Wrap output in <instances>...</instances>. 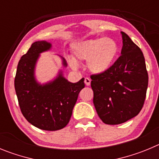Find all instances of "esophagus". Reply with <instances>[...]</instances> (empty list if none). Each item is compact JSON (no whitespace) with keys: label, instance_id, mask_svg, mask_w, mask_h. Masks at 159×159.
<instances>
[{"label":"esophagus","instance_id":"1","mask_svg":"<svg viewBox=\"0 0 159 159\" xmlns=\"http://www.w3.org/2000/svg\"><path fill=\"white\" fill-rule=\"evenodd\" d=\"M85 81V84L86 85H88V86H89V85H90V83H91V80H90L89 78H85V81Z\"/></svg>","mask_w":159,"mask_h":159}]
</instances>
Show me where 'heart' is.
<instances>
[{"instance_id": "obj_1", "label": "heart", "mask_w": 159, "mask_h": 159, "mask_svg": "<svg viewBox=\"0 0 159 159\" xmlns=\"http://www.w3.org/2000/svg\"><path fill=\"white\" fill-rule=\"evenodd\" d=\"M117 51L116 43L110 38L88 39L74 44V58L69 57L68 62L73 69H77L78 62H87L90 72L100 74L111 66Z\"/></svg>"}]
</instances>
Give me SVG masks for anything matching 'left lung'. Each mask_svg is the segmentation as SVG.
I'll return each mask as SVG.
<instances>
[{"label":"left lung","instance_id":"obj_1","mask_svg":"<svg viewBox=\"0 0 159 159\" xmlns=\"http://www.w3.org/2000/svg\"><path fill=\"white\" fill-rule=\"evenodd\" d=\"M121 55L105 72L91 75L93 104L106 124H123L136 116L143 106L148 74L142 51L121 31Z\"/></svg>","mask_w":159,"mask_h":159}]
</instances>
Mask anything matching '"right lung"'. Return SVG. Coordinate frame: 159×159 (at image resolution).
Wrapping results in <instances>:
<instances>
[{
	"label": "right lung",
	"instance_id": "1",
	"mask_svg": "<svg viewBox=\"0 0 159 159\" xmlns=\"http://www.w3.org/2000/svg\"><path fill=\"white\" fill-rule=\"evenodd\" d=\"M51 43L37 41L21 57L15 77V90L23 116L33 126L45 131L65 128L72 116L84 78L76 83L66 79L60 71L55 80L41 85L35 78V67L39 54L49 51ZM62 64L66 66L62 58Z\"/></svg>",
	"mask_w": 159,
	"mask_h": 159
}]
</instances>
